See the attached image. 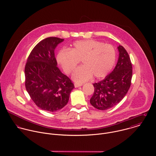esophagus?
<instances>
[{"label":"esophagus","mask_w":156,"mask_h":156,"mask_svg":"<svg viewBox=\"0 0 156 156\" xmlns=\"http://www.w3.org/2000/svg\"><path fill=\"white\" fill-rule=\"evenodd\" d=\"M82 86V83H74V87L75 88H78L79 87H81Z\"/></svg>","instance_id":"34e87169"}]
</instances>
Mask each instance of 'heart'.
Listing matches in <instances>:
<instances>
[{"label":"heart","mask_w":156,"mask_h":156,"mask_svg":"<svg viewBox=\"0 0 156 156\" xmlns=\"http://www.w3.org/2000/svg\"><path fill=\"white\" fill-rule=\"evenodd\" d=\"M56 59L67 74L73 71L82 61L83 66L72 75V79L79 83L89 80L92 75L97 79L106 76L115 66L116 51L111 45L94 40H80L73 44L70 51L60 50Z\"/></svg>","instance_id":"b5f03b06"}]
</instances>
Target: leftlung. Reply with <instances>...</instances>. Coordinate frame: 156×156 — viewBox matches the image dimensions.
I'll use <instances>...</instances> for the list:
<instances>
[{
	"label": "left lung",
	"mask_w": 156,
	"mask_h": 156,
	"mask_svg": "<svg viewBox=\"0 0 156 156\" xmlns=\"http://www.w3.org/2000/svg\"><path fill=\"white\" fill-rule=\"evenodd\" d=\"M118 62L105 79L93 84L94 92L90 103L95 108L105 111L119 103L126 96L131 85L132 65L129 55L122 45L118 47Z\"/></svg>",
	"instance_id": "left-lung-1"
}]
</instances>
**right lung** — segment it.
Here are the masks:
<instances>
[{"mask_svg": "<svg viewBox=\"0 0 156 156\" xmlns=\"http://www.w3.org/2000/svg\"><path fill=\"white\" fill-rule=\"evenodd\" d=\"M64 39L48 37L31 51L24 68L25 87L31 99L42 110L63 108L74 88L72 81L57 67L55 49Z\"/></svg>", "mask_w": 156, "mask_h": 156, "instance_id": "add662e5", "label": "right lung"}]
</instances>
